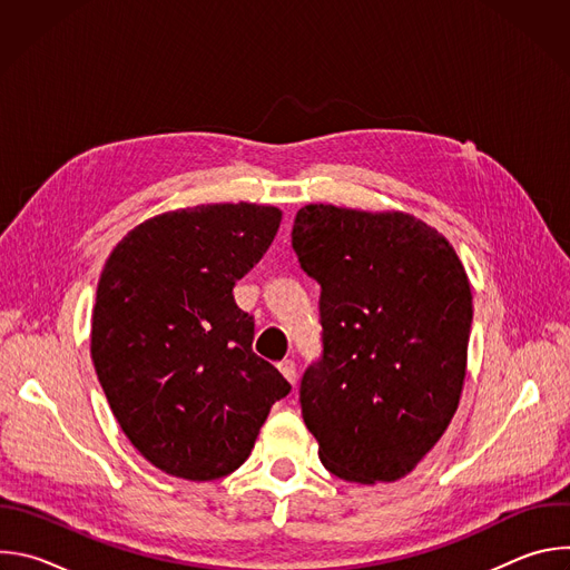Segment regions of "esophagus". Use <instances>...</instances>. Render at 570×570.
I'll list each match as a JSON object with an SVG mask.
<instances>
[{
	"label": "esophagus",
	"instance_id": "34e87169",
	"mask_svg": "<svg viewBox=\"0 0 570 570\" xmlns=\"http://www.w3.org/2000/svg\"><path fill=\"white\" fill-rule=\"evenodd\" d=\"M277 367H279V372L284 374V379H286L288 383H295V381H297V367H295V363H293L291 358H284Z\"/></svg>",
	"mask_w": 570,
	"mask_h": 570
}]
</instances>
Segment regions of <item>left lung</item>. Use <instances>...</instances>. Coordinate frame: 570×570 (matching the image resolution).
I'll return each mask as SVG.
<instances>
[{
  "label": "left lung",
  "instance_id": "1",
  "mask_svg": "<svg viewBox=\"0 0 570 570\" xmlns=\"http://www.w3.org/2000/svg\"><path fill=\"white\" fill-rule=\"evenodd\" d=\"M302 271L320 284L322 356L299 403L334 475H409L458 411L471 286L451 243L403 212L306 205L293 225Z\"/></svg>",
  "mask_w": 570,
  "mask_h": 570
}]
</instances>
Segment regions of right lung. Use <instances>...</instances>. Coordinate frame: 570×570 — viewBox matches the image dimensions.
Masks as SVG:
<instances>
[{
    "instance_id": "add662e5",
    "label": "right lung",
    "mask_w": 570,
    "mask_h": 570,
    "mask_svg": "<svg viewBox=\"0 0 570 570\" xmlns=\"http://www.w3.org/2000/svg\"><path fill=\"white\" fill-rule=\"evenodd\" d=\"M282 212L218 203L144 220L110 253L92 311V363L112 415L157 469L216 480L248 460L291 392L253 352L232 288L271 248Z\"/></svg>"
}]
</instances>
